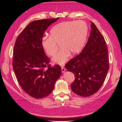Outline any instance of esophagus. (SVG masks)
<instances>
[{
	"label": "esophagus",
	"mask_w": 122,
	"mask_h": 122,
	"mask_svg": "<svg viewBox=\"0 0 122 122\" xmlns=\"http://www.w3.org/2000/svg\"><path fill=\"white\" fill-rule=\"evenodd\" d=\"M61 71H62V73H64L65 72V71H66V69L65 68V67H64L63 66H61Z\"/></svg>",
	"instance_id": "esophagus-1"
}]
</instances>
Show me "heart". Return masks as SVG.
<instances>
[{
	"instance_id": "heart-1",
	"label": "heart",
	"mask_w": 122,
	"mask_h": 122,
	"mask_svg": "<svg viewBox=\"0 0 122 122\" xmlns=\"http://www.w3.org/2000/svg\"><path fill=\"white\" fill-rule=\"evenodd\" d=\"M88 26L82 20L62 22L50 31V36L42 38L41 45L45 53L53 56L60 45V51L53 58L55 63L63 65L71 53L75 55L82 50L87 37Z\"/></svg>"
}]
</instances>
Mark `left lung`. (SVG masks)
Returning <instances> with one entry per match:
<instances>
[{
  "mask_svg": "<svg viewBox=\"0 0 122 122\" xmlns=\"http://www.w3.org/2000/svg\"><path fill=\"white\" fill-rule=\"evenodd\" d=\"M91 28L90 36L81 52L65 65L75 76L71 85L72 91L82 97H89L99 90L109 68L105 39L93 22Z\"/></svg>",
  "mask_w": 122,
  "mask_h": 122,
  "instance_id": "1",
  "label": "left lung"
}]
</instances>
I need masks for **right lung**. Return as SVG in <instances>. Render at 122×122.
<instances>
[{
	"label": "right lung",
	"instance_id": "obj_1",
	"mask_svg": "<svg viewBox=\"0 0 122 122\" xmlns=\"http://www.w3.org/2000/svg\"><path fill=\"white\" fill-rule=\"evenodd\" d=\"M58 19L31 22L18 36L14 48L13 68L18 82L30 96L37 99L49 95L61 74L60 65L51 66L41 42L44 32Z\"/></svg>",
	"mask_w": 122,
	"mask_h": 122
}]
</instances>
